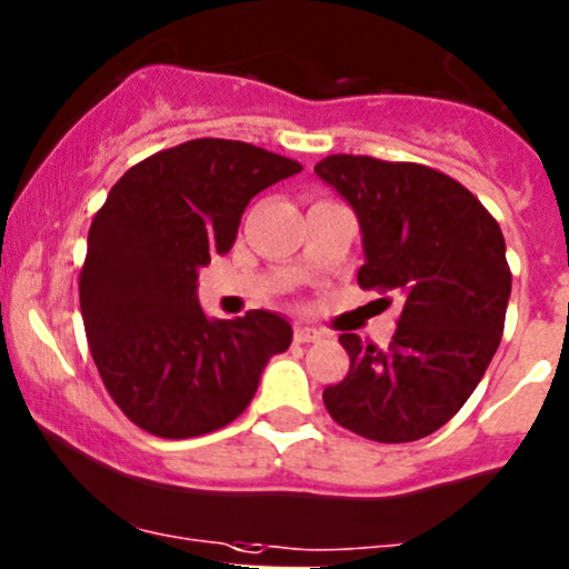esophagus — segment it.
Listing matches in <instances>:
<instances>
[{
	"label": "esophagus",
	"mask_w": 569,
	"mask_h": 569,
	"mask_svg": "<svg viewBox=\"0 0 569 569\" xmlns=\"http://www.w3.org/2000/svg\"><path fill=\"white\" fill-rule=\"evenodd\" d=\"M323 332H318L316 327H308V323H297L295 327V340L297 342H316L321 340Z\"/></svg>",
	"instance_id": "1"
}]
</instances>
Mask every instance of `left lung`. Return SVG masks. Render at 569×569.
<instances>
[{
  "label": "left lung",
  "instance_id": "8db88e82",
  "mask_svg": "<svg viewBox=\"0 0 569 569\" xmlns=\"http://www.w3.org/2000/svg\"><path fill=\"white\" fill-rule=\"evenodd\" d=\"M316 174L359 218L361 289L405 299L386 351L340 335L351 367L323 405L367 440H421L459 413L497 353L510 299L502 229L432 167L340 153Z\"/></svg>",
  "mask_w": 569,
  "mask_h": 569
}]
</instances>
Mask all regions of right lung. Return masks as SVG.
<instances>
[{
	"mask_svg": "<svg viewBox=\"0 0 569 569\" xmlns=\"http://www.w3.org/2000/svg\"><path fill=\"white\" fill-rule=\"evenodd\" d=\"M302 164L237 140H189L112 186L89 229L80 313L93 365L129 421L156 437L216 432L251 405L291 346L270 310L208 318L197 278L234 246L248 202Z\"/></svg>",
	"mask_w": 569,
	"mask_h": 569,
	"instance_id": "1",
	"label": "right lung"
}]
</instances>
